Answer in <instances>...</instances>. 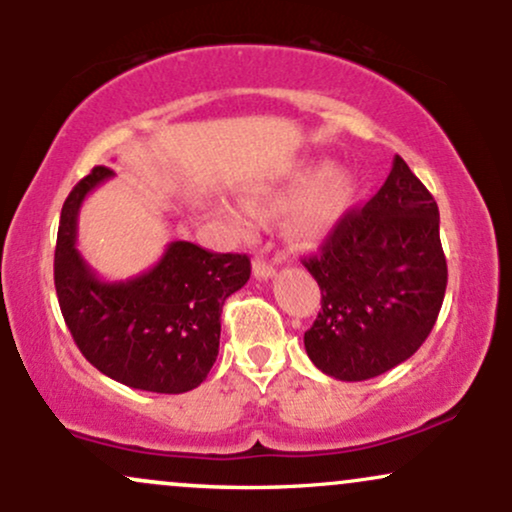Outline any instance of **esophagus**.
Returning <instances> with one entry per match:
<instances>
[{"mask_svg": "<svg viewBox=\"0 0 512 512\" xmlns=\"http://www.w3.org/2000/svg\"><path fill=\"white\" fill-rule=\"evenodd\" d=\"M252 274H255L257 279H272V276L276 274V269L272 262H267L264 257H257L255 264H252Z\"/></svg>", "mask_w": 512, "mask_h": 512, "instance_id": "esophagus-1", "label": "esophagus"}]
</instances>
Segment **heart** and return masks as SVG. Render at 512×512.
Listing matches in <instances>:
<instances>
[{
	"label": "heart",
	"instance_id": "obj_1",
	"mask_svg": "<svg viewBox=\"0 0 512 512\" xmlns=\"http://www.w3.org/2000/svg\"><path fill=\"white\" fill-rule=\"evenodd\" d=\"M354 178L342 168H332L325 158L296 163L272 182L250 187L243 195L245 209L221 207V216L236 233H250L262 216L286 214L293 243L315 245L337 226L354 202Z\"/></svg>",
	"mask_w": 512,
	"mask_h": 512
}]
</instances>
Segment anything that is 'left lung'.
<instances>
[{
  "label": "left lung",
  "mask_w": 512,
  "mask_h": 512,
  "mask_svg": "<svg viewBox=\"0 0 512 512\" xmlns=\"http://www.w3.org/2000/svg\"><path fill=\"white\" fill-rule=\"evenodd\" d=\"M303 264L322 291L303 337L310 361L344 383L378 378L416 354L443 305L448 264L436 199L395 156L378 195L344 214Z\"/></svg>",
  "instance_id": "1"
}]
</instances>
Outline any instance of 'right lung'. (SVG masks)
<instances>
[{
    "instance_id": "add662e5",
    "label": "right lung",
    "mask_w": 512,
    "mask_h": 512,
    "mask_svg": "<svg viewBox=\"0 0 512 512\" xmlns=\"http://www.w3.org/2000/svg\"><path fill=\"white\" fill-rule=\"evenodd\" d=\"M96 166L69 192L55 250V289L76 346L103 375L134 390L180 395L207 380L226 298L250 279L248 255L173 240L154 267L105 281L76 250L84 199L113 178Z\"/></svg>"
}]
</instances>
